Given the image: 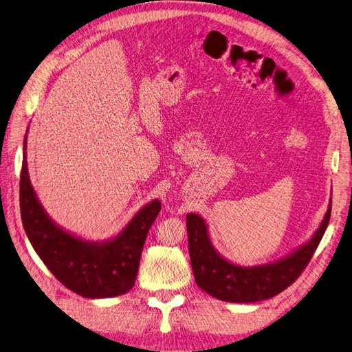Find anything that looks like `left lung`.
Instances as JSON below:
<instances>
[{"label":"left lung","mask_w":352,"mask_h":352,"mask_svg":"<svg viewBox=\"0 0 352 352\" xmlns=\"http://www.w3.org/2000/svg\"><path fill=\"white\" fill-rule=\"evenodd\" d=\"M332 200L319 228L307 243L272 263L240 266L221 256L213 247L208 223L197 213H188L187 234L192 274L197 285L209 296L226 302H256L278 296L309 265L331 219Z\"/></svg>","instance_id":"1"}]
</instances>
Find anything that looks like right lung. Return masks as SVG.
Instances as JSON below:
<instances>
[{
    "mask_svg": "<svg viewBox=\"0 0 352 352\" xmlns=\"http://www.w3.org/2000/svg\"><path fill=\"white\" fill-rule=\"evenodd\" d=\"M20 174V213L26 235L42 262L64 287L85 298H111L129 292L138 276L144 240L161 210L155 199L134 214L116 236L89 241L56 225L33 190L26 146Z\"/></svg>",
    "mask_w": 352,
    "mask_h": 352,
    "instance_id": "obj_1",
    "label": "right lung"
}]
</instances>
